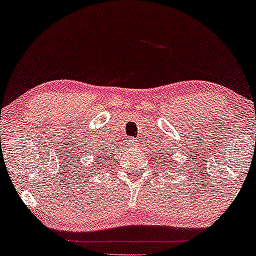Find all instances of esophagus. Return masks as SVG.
<instances>
[{
	"label": "esophagus",
	"mask_w": 256,
	"mask_h": 256,
	"mask_svg": "<svg viewBox=\"0 0 256 256\" xmlns=\"http://www.w3.org/2000/svg\"><path fill=\"white\" fill-rule=\"evenodd\" d=\"M130 144L133 146H136L138 145V140L136 139H130Z\"/></svg>",
	"instance_id": "obj_1"
}]
</instances>
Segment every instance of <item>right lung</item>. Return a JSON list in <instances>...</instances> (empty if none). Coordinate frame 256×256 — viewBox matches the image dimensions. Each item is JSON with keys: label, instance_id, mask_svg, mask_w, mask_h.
Segmentation results:
<instances>
[{"label": "right lung", "instance_id": "add662e5", "mask_svg": "<svg viewBox=\"0 0 256 256\" xmlns=\"http://www.w3.org/2000/svg\"><path fill=\"white\" fill-rule=\"evenodd\" d=\"M99 158H102V157H99Z\"/></svg>", "mask_w": 256, "mask_h": 256}]
</instances>
